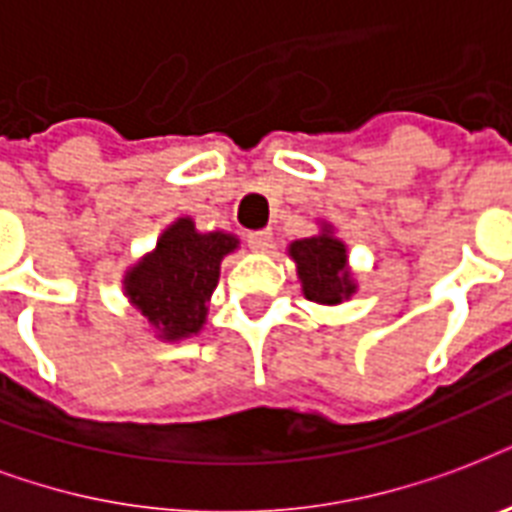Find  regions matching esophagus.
Wrapping results in <instances>:
<instances>
[{"label": "esophagus", "instance_id": "esophagus-1", "mask_svg": "<svg viewBox=\"0 0 512 512\" xmlns=\"http://www.w3.org/2000/svg\"><path fill=\"white\" fill-rule=\"evenodd\" d=\"M271 231H252L247 236L249 249H255V252H265V249L271 247Z\"/></svg>", "mask_w": 512, "mask_h": 512}]
</instances>
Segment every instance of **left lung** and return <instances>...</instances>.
Returning a JSON list of instances; mask_svg holds the SVG:
<instances>
[{"label": "left lung", "mask_w": 512, "mask_h": 512, "mask_svg": "<svg viewBox=\"0 0 512 512\" xmlns=\"http://www.w3.org/2000/svg\"><path fill=\"white\" fill-rule=\"evenodd\" d=\"M295 263L303 295L316 305H342L356 295V279L348 265V247L337 239L335 228L321 223V231L308 239H297L287 247Z\"/></svg>", "instance_id": "left-lung-1"}]
</instances>
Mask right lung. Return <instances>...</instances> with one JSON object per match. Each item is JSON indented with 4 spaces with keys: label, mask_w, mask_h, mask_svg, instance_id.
Wrapping results in <instances>:
<instances>
[{
    "label": "right lung",
    "mask_w": 512,
    "mask_h": 512,
    "mask_svg": "<svg viewBox=\"0 0 512 512\" xmlns=\"http://www.w3.org/2000/svg\"><path fill=\"white\" fill-rule=\"evenodd\" d=\"M236 249L239 236L201 233L193 217H177L156 239V247L124 271V297L162 342L199 335L220 281V263Z\"/></svg>",
    "instance_id": "1"
}]
</instances>
